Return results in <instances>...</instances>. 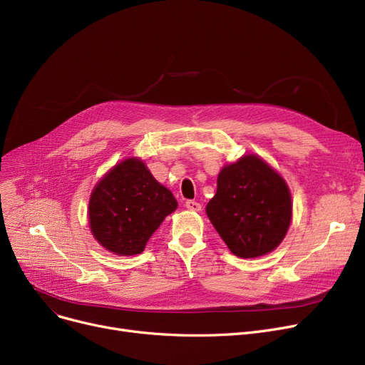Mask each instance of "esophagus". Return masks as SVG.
<instances>
[{"mask_svg":"<svg viewBox=\"0 0 365 365\" xmlns=\"http://www.w3.org/2000/svg\"><path fill=\"white\" fill-rule=\"evenodd\" d=\"M185 205H186L187 210H190V212H200V210H201V204L197 202V201H192V200L186 201Z\"/></svg>","mask_w":365,"mask_h":365,"instance_id":"obj_1","label":"esophagus"}]
</instances>
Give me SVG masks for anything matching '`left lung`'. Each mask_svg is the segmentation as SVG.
I'll use <instances>...</instances> for the list:
<instances>
[{
    "instance_id": "8db88e82",
    "label": "left lung",
    "mask_w": 365,
    "mask_h": 365,
    "mask_svg": "<svg viewBox=\"0 0 365 365\" xmlns=\"http://www.w3.org/2000/svg\"><path fill=\"white\" fill-rule=\"evenodd\" d=\"M292 208L285 180L257 155H245L220 170L216 195L205 212L229 250L253 259L281 244Z\"/></svg>"
}]
</instances>
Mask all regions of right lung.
Segmentation results:
<instances>
[{"label": "right lung", "instance_id": "obj_1", "mask_svg": "<svg viewBox=\"0 0 365 365\" xmlns=\"http://www.w3.org/2000/svg\"><path fill=\"white\" fill-rule=\"evenodd\" d=\"M176 208V198L153 179L145 163L127 158L94 186L88 222L91 234L106 250L134 256L145 250L148 240Z\"/></svg>", "mask_w": 365, "mask_h": 365}]
</instances>
